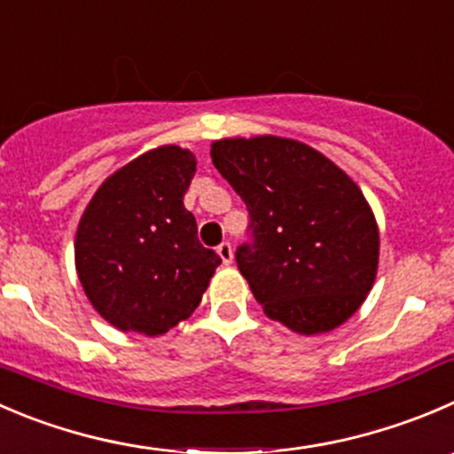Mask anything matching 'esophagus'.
Returning <instances> with one entry per match:
<instances>
[{
  "instance_id": "1",
  "label": "esophagus",
  "mask_w": 454,
  "mask_h": 454,
  "mask_svg": "<svg viewBox=\"0 0 454 454\" xmlns=\"http://www.w3.org/2000/svg\"><path fill=\"white\" fill-rule=\"evenodd\" d=\"M217 253H219V257H222V262L226 263H232V246H231V241H222V244L217 246Z\"/></svg>"
}]
</instances>
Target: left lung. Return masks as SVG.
Segmentation results:
<instances>
[{
  "label": "left lung",
  "mask_w": 454,
  "mask_h": 454,
  "mask_svg": "<svg viewBox=\"0 0 454 454\" xmlns=\"http://www.w3.org/2000/svg\"><path fill=\"white\" fill-rule=\"evenodd\" d=\"M215 168L248 208L239 272L270 319L299 334L344 324L371 293L380 259L375 215L357 184L294 139L213 144Z\"/></svg>",
  "instance_id": "obj_1"
}]
</instances>
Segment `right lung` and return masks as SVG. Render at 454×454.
I'll return each mask as SVG.
<instances>
[{
  "mask_svg": "<svg viewBox=\"0 0 454 454\" xmlns=\"http://www.w3.org/2000/svg\"><path fill=\"white\" fill-rule=\"evenodd\" d=\"M195 164L179 146L144 153L110 175L83 210L79 281L95 310L124 333L157 337L188 319L222 263L197 239L184 206Z\"/></svg>",
  "mask_w": 454,
  "mask_h": 454,
  "instance_id": "add662e5",
  "label": "right lung"
}]
</instances>
